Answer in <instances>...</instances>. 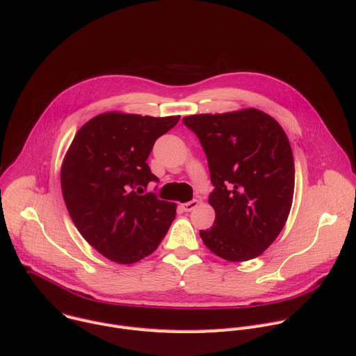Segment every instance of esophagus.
Segmentation results:
<instances>
[{
    "mask_svg": "<svg viewBox=\"0 0 356 356\" xmlns=\"http://www.w3.org/2000/svg\"><path fill=\"white\" fill-rule=\"evenodd\" d=\"M197 204H199V200H196V199H193L191 202H187V203H183L180 207H181V210L183 211H191V210H195L196 207H197Z\"/></svg>",
    "mask_w": 356,
    "mask_h": 356,
    "instance_id": "esophagus-1",
    "label": "esophagus"
}]
</instances>
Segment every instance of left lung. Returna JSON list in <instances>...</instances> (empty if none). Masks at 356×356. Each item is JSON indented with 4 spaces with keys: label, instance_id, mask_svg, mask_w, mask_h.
<instances>
[{
    "label": "left lung",
    "instance_id": "left-lung-1",
    "mask_svg": "<svg viewBox=\"0 0 356 356\" xmlns=\"http://www.w3.org/2000/svg\"><path fill=\"white\" fill-rule=\"evenodd\" d=\"M206 153L216 211L200 230L207 248L227 261H247L281 233L293 204L296 168L282 127L270 115L245 109L183 118Z\"/></svg>",
    "mask_w": 356,
    "mask_h": 356
}]
</instances>
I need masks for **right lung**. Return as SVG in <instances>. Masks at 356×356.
I'll return each instance as SVG.
<instances>
[{"mask_svg":"<svg viewBox=\"0 0 356 356\" xmlns=\"http://www.w3.org/2000/svg\"><path fill=\"white\" fill-rule=\"evenodd\" d=\"M180 116L109 112L75 135L60 170L62 195L82 237L119 264L152 254L169 232L176 204L146 193L159 179L146 160Z\"/></svg>","mask_w":356,"mask_h":356,"instance_id":"1","label":"right lung"}]
</instances>
